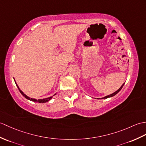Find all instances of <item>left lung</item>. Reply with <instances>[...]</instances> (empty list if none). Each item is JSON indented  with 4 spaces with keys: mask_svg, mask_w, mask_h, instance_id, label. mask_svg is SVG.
Here are the masks:
<instances>
[{
    "mask_svg": "<svg viewBox=\"0 0 146 146\" xmlns=\"http://www.w3.org/2000/svg\"><path fill=\"white\" fill-rule=\"evenodd\" d=\"M124 83L123 84V85H122L121 87H120V88L118 90H117L116 92H114V93H113V94H110V95H108V96H105V97H104V98H103V99H106V98H110V97H112V96H114V95H116V94L117 93H119V91H120V90L122 89V88H123V86H124Z\"/></svg>",
    "mask_w": 146,
    "mask_h": 146,
    "instance_id": "8db88e82",
    "label": "left lung"
}]
</instances>
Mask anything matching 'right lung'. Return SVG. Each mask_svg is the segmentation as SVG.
<instances>
[{"label":"right lung","instance_id":"1","mask_svg":"<svg viewBox=\"0 0 146 146\" xmlns=\"http://www.w3.org/2000/svg\"><path fill=\"white\" fill-rule=\"evenodd\" d=\"M17 85V88H19V90L20 91V93H21L22 95L24 96L26 99H27V100H30V101H33V102H38V103H46V102H48V101H50L51 99H52V98H53V96H51V97H49V98H45V99H41V100H35V99H33V98H29V96H27V95H25V94L23 93L22 91L20 90V88H19V87L18 86V85L17 84H16ZM55 94H54V95H55Z\"/></svg>","mask_w":146,"mask_h":146}]
</instances>
